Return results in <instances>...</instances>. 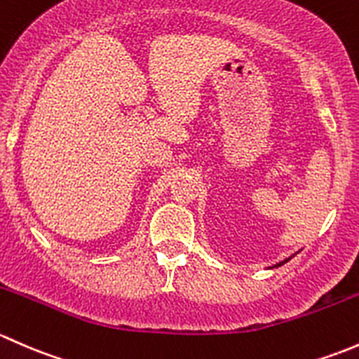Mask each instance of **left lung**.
I'll return each instance as SVG.
<instances>
[{"mask_svg": "<svg viewBox=\"0 0 359 359\" xmlns=\"http://www.w3.org/2000/svg\"><path fill=\"white\" fill-rule=\"evenodd\" d=\"M287 261H290V257H289V259H285V261H282V262H278V264H276V268H278V266H282V264H285V262Z\"/></svg>", "mask_w": 359, "mask_h": 359, "instance_id": "1", "label": "left lung"}]
</instances>
